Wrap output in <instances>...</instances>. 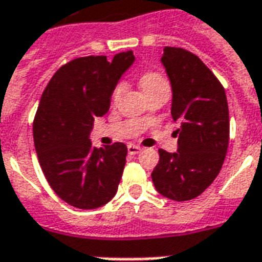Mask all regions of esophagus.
Returning <instances> with one entry per match:
<instances>
[{"mask_svg":"<svg viewBox=\"0 0 262 262\" xmlns=\"http://www.w3.org/2000/svg\"><path fill=\"white\" fill-rule=\"evenodd\" d=\"M127 150H128L129 156H137V154H139V152L142 151V147L135 146V144H128V146H127Z\"/></svg>","mask_w":262,"mask_h":262,"instance_id":"1","label":"esophagus"}]
</instances>
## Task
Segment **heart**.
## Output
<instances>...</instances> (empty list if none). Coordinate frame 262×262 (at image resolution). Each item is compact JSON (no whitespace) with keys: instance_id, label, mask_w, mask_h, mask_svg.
I'll return each instance as SVG.
<instances>
[{"instance_id":"b5f03b06","label":"heart","mask_w":262,"mask_h":262,"mask_svg":"<svg viewBox=\"0 0 262 262\" xmlns=\"http://www.w3.org/2000/svg\"><path fill=\"white\" fill-rule=\"evenodd\" d=\"M141 88L143 89L144 95H148L154 91H158V89H169V83H167L166 78L164 75L158 72H146L142 74L141 77ZM125 91V83L119 82L116 86L114 88L112 91V95H111V101L114 105H116L120 100V97L123 96Z\"/></svg>"}]
</instances>
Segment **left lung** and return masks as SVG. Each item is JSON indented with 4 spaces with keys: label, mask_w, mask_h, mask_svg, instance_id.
<instances>
[{
    "label": "left lung",
    "mask_w": 262,
    "mask_h": 262,
    "mask_svg": "<svg viewBox=\"0 0 262 262\" xmlns=\"http://www.w3.org/2000/svg\"><path fill=\"white\" fill-rule=\"evenodd\" d=\"M171 86V118L179 121L177 151L161 148L151 173L158 193L192 200L216 179L229 146V105L225 89L199 56L165 47L161 58Z\"/></svg>",
    "instance_id": "left-lung-1"
}]
</instances>
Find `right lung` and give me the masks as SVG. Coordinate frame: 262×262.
Masks as SVG:
<instances>
[{
  "label": "right lung",
  "instance_id": "add662e5",
  "mask_svg": "<svg viewBox=\"0 0 262 262\" xmlns=\"http://www.w3.org/2000/svg\"><path fill=\"white\" fill-rule=\"evenodd\" d=\"M135 56L133 51L83 56L63 64L46 86L33 120V142L50 187L79 210H95L118 192L124 143L93 147V121L108 112L111 95Z\"/></svg>",
  "mask_w": 262,
  "mask_h": 262
}]
</instances>
